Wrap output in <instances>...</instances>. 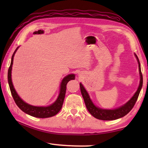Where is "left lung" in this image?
<instances>
[{
	"instance_id": "1",
	"label": "left lung",
	"mask_w": 148,
	"mask_h": 148,
	"mask_svg": "<svg viewBox=\"0 0 148 148\" xmlns=\"http://www.w3.org/2000/svg\"><path fill=\"white\" fill-rule=\"evenodd\" d=\"M134 55L137 59L138 62L139 73L140 76V85L136 92H135L134 95H133V97H132L126 104L123 105V106L114 110L102 109L100 108L99 107H97L93 103H92V101L91 99H90L88 92H87L86 89L84 88L83 85L81 83L79 84L80 90H81L82 97H83L84 98L87 109L89 112V113L91 114L92 116L95 117V118L101 120H105V121H110V120H115L121 118V117L126 116V115L132 109V108L134 107V104L136 103L138 99V97L139 96L140 90H141L142 87V84H143V77H142V74L141 72V68H140L139 59L138 58L136 55Z\"/></svg>"
}]
</instances>
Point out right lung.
I'll list each match as a JSON object with an SVG mask.
<instances>
[{
    "instance_id": "1",
    "label": "right lung",
    "mask_w": 148,
    "mask_h": 148,
    "mask_svg": "<svg viewBox=\"0 0 148 148\" xmlns=\"http://www.w3.org/2000/svg\"><path fill=\"white\" fill-rule=\"evenodd\" d=\"M19 47H17L16 49L15 50L13 55L12 57L11 60V64L8 69V81L10 89V91L13 99L14 100L15 102L17 104L22 111L24 112L25 113L30 115V116H33L35 117H38V118H46V117H50L52 116H54L56 115L58 112L61 110V108L62 106V104H63L65 93H66V84L70 80L74 79H75V75L74 74H69L67 75L66 77H64L63 79L62 80L61 86H60V92L59 95V97L56 101L50 105L49 106H34L30 105L29 104L26 103L22 100L19 95L15 90L13 84L12 82V64H13V61H14V55L16 53V51L18 49Z\"/></svg>"
}]
</instances>
